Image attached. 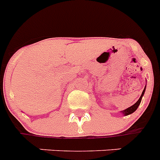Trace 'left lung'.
Returning a JSON list of instances; mask_svg holds the SVG:
<instances>
[{
  "label": "left lung",
  "mask_w": 160,
  "mask_h": 160,
  "mask_svg": "<svg viewBox=\"0 0 160 160\" xmlns=\"http://www.w3.org/2000/svg\"><path fill=\"white\" fill-rule=\"evenodd\" d=\"M145 89H144L143 92H142V93H141V97H140V98L138 99V101H137L136 103H134V104L132 105V106H131V107L128 108H127V109L123 110V111L121 112H122V113L124 116H127V115H129V114L133 113V112H134L137 109V108H138V106L140 105V103H141V99H142V97H143L144 93H145Z\"/></svg>",
  "instance_id": "obj_1"
}]
</instances>
